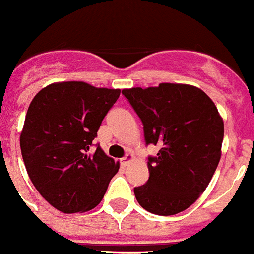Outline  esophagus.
Returning <instances> with one entry per match:
<instances>
[{"mask_svg": "<svg viewBox=\"0 0 254 254\" xmlns=\"http://www.w3.org/2000/svg\"><path fill=\"white\" fill-rule=\"evenodd\" d=\"M132 160H133V155H132V153H127L125 157H122V160H121V161H122V164L125 165V166H127V165H128Z\"/></svg>", "mask_w": 254, "mask_h": 254, "instance_id": "esophagus-1", "label": "esophagus"}]
</instances>
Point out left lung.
Returning a JSON list of instances; mask_svg holds the SVG:
<instances>
[{
    "label": "left lung",
    "mask_w": 254,
    "mask_h": 254,
    "mask_svg": "<svg viewBox=\"0 0 254 254\" xmlns=\"http://www.w3.org/2000/svg\"><path fill=\"white\" fill-rule=\"evenodd\" d=\"M145 132L146 145L160 146L148 157L150 178L134 188L138 204L157 215H174L199 199L222 156L224 123L214 102L199 88L161 83L123 89Z\"/></svg>",
    "instance_id": "left-lung-1"
}]
</instances>
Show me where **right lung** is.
Returning a JSON list of instances; mask_svg holds the SVG:
<instances>
[{
	"instance_id": "obj_1",
	"label": "right lung",
	"mask_w": 254,
	"mask_h": 254,
	"mask_svg": "<svg viewBox=\"0 0 254 254\" xmlns=\"http://www.w3.org/2000/svg\"><path fill=\"white\" fill-rule=\"evenodd\" d=\"M120 89L84 81H60L43 88L27 109L20 147L36 190L65 214L98 205L120 162L101 147L89 153L104 116Z\"/></svg>"
}]
</instances>
